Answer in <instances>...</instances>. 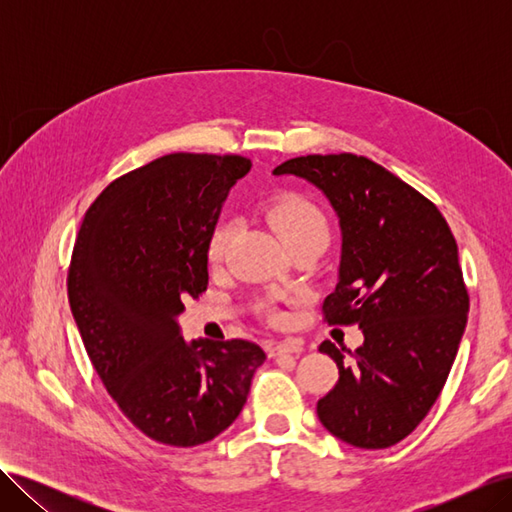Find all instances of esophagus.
Instances as JSON below:
<instances>
[{"label":"esophagus","mask_w":512,"mask_h":512,"mask_svg":"<svg viewBox=\"0 0 512 512\" xmlns=\"http://www.w3.org/2000/svg\"><path fill=\"white\" fill-rule=\"evenodd\" d=\"M267 352L269 356H280V354H299L301 352V344L297 342H280V344H267Z\"/></svg>","instance_id":"34e87169"}]
</instances>
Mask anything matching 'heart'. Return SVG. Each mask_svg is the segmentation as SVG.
<instances>
[{
  "mask_svg": "<svg viewBox=\"0 0 512 512\" xmlns=\"http://www.w3.org/2000/svg\"><path fill=\"white\" fill-rule=\"evenodd\" d=\"M267 220L286 247L301 241H318L324 245L329 239V222L324 218V213L312 200L297 194H286L273 200L267 209ZM230 235L232 228L226 222L213 228L207 243V260L211 267L220 265L224 260Z\"/></svg>",
  "mask_w": 512,
  "mask_h": 512,
  "instance_id": "1",
  "label": "heart"
}]
</instances>
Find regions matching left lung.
<instances>
[{"label":"left lung","instance_id":"left-lung-1","mask_svg":"<svg viewBox=\"0 0 512 512\" xmlns=\"http://www.w3.org/2000/svg\"><path fill=\"white\" fill-rule=\"evenodd\" d=\"M273 175L301 177L329 198L342 260L322 314L365 337L354 352L320 344L339 369L316 406L320 423L352 446L389 448L436 404L466 329L457 241L431 200L363 156H301Z\"/></svg>","mask_w":512,"mask_h":512}]
</instances>
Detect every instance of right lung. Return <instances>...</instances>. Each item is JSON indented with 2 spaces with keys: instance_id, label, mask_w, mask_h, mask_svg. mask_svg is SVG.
I'll return each instance as SVG.
<instances>
[{
  "instance_id": "1",
  "label": "right lung",
  "mask_w": 512,
  "mask_h": 512,
  "mask_svg": "<svg viewBox=\"0 0 512 512\" xmlns=\"http://www.w3.org/2000/svg\"><path fill=\"white\" fill-rule=\"evenodd\" d=\"M252 162L170 153L115 179L85 213L68 299L108 395L147 438L198 446L232 425L267 354L245 339L185 342L183 301L207 290V243Z\"/></svg>"
}]
</instances>
